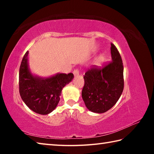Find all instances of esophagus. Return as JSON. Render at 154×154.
Segmentation results:
<instances>
[{
    "label": "esophagus",
    "mask_w": 154,
    "mask_h": 154,
    "mask_svg": "<svg viewBox=\"0 0 154 154\" xmlns=\"http://www.w3.org/2000/svg\"><path fill=\"white\" fill-rule=\"evenodd\" d=\"M79 69H75L73 71V75L75 76H77V75H79Z\"/></svg>",
    "instance_id": "34e87169"
}]
</instances>
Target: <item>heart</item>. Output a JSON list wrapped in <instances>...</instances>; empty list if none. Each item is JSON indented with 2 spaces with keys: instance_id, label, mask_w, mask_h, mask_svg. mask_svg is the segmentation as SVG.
Instances as JSON below:
<instances>
[{
  "instance_id": "heart-1",
  "label": "heart",
  "mask_w": 154,
  "mask_h": 154,
  "mask_svg": "<svg viewBox=\"0 0 154 154\" xmlns=\"http://www.w3.org/2000/svg\"><path fill=\"white\" fill-rule=\"evenodd\" d=\"M105 60V56L104 55H101L98 57L97 60L96 62V66H100V65L103 63V62Z\"/></svg>"
}]
</instances>
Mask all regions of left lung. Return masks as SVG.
Returning <instances> with one entry per match:
<instances>
[{"label": "left lung", "mask_w": 154, "mask_h": 154, "mask_svg": "<svg viewBox=\"0 0 154 154\" xmlns=\"http://www.w3.org/2000/svg\"><path fill=\"white\" fill-rule=\"evenodd\" d=\"M111 62L85 73L82 96L88 110L103 113L118 102L124 90V66L116 47L111 44Z\"/></svg>", "instance_id": "obj_1"}]
</instances>
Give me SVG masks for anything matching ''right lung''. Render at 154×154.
Listing matches in <instances>:
<instances>
[{
    "instance_id": "1",
    "label": "right lung",
    "mask_w": 154,
    "mask_h": 154,
    "mask_svg": "<svg viewBox=\"0 0 154 154\" xmlns=\"http://www.w3.org/2000/svg\"><path fill=\"white\" fill-rule=\"evenodd\" d=\"M72 73H57L48 77L34 75L28 64V51L23 57L19 72V89L22 100L32 111L48 115L60 101L62 88L73 79Z\"/></svg>"
}]
</instances>
